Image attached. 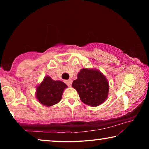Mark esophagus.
I'll list each match as a JSON object with an SVG mask.
<instances>
[{
	"label": "esophagus",
	"instance_id": "1",
	"mask_svg": "<svg viewBox=\"0 0 149 149\" xmlns=\"http://www.w3.org/2000/svg\"><path fill=\"white\" fill-rule=\"evenodd\" d=\"M65 83L67 84L68 86L71 87L72 84V79H69V80H65Z\"/></svg>",
	"mask_w": 149,
	"mask_h": 149
}]
</instances>
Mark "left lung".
Returning a JSON list of instances; mask_svg holds the SVG:
<instances>
[{"mask_svg":"<svg viewBox=\"0 0 149 149\" xmlns=\"http://www.w3.org/2000/svg\"><path fill=\"white\" fill-rule=\"evenodd\" d=\"M72 87L79 94L84 104L97 107L107 100L109 84L99 70L83 68L78 73L77 79L72 83Z\"/></svg>","mask_w":149,"mask_h":149,"instance_id":"left-lung-1","label":"left lung"}]
</instances>
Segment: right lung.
I'll use <instances>...</instances> for the list:
<instances>
[{"label":"right lung","mask_w":149,"mask_h":149,"mask_svg":"<svg viewBox=\"0 0 149 149\" xmlns=\"http://www.w3.org/2000/svg\"><path fill=\"white\" fill-rule=\"evenodd\" d=\"M67 85L61 81H54L46 76L36 89V97L38 101L46 107L56 104L62 99L64 90Z\"/></svg>","instance_id":"1"}]
</instances>
